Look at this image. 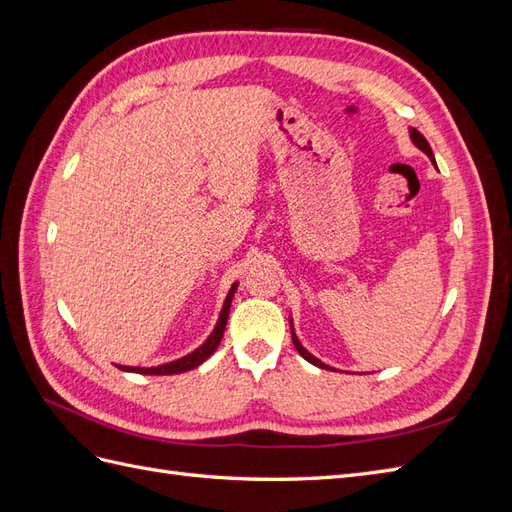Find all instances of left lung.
<instances>
[{"label":"left lung","instance_id":"left-lung-1","mask_svg":"<svg viewBox=\"0 0 512 512\" xmlns=\"http://www.w3.org/2000/svg\"><path fill=\"white\" fill-rule=\"evenodd\" d=\"M410 138H412V143L418 147V149H421V151H425L427 153V156H429V160L433 162V164H436V160H433V151H431V147H429V143L425 141V136L421 134V132H418V130H410ZM292 344H294V348H297L299 350V354L303 356V359L305 361H309V363H312V365H316V367H320V369H331L329 365H324L322 361H318L316 359V356H312V354H309L303 346H301V342H299V339H297V335H294V331H292Z\"/></svg>","mask_w":512,"mask_h":512}]
</instances>
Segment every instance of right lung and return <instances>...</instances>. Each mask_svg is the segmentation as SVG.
Segmentation results:
<instances>
[{
	"instance_id": "obj_1",
	"label": "right lung",
	"mask_w": 512,
	"mask_h": 512,
	"mask_svg": "<svg viewBox=\"0 0 512 512\" xmlns=\"http://www.w3.org/2000/svg\"><path fill=\"white\" fill-rule=\"evenodd\" d=\"M235 290H237V284H232L228 297L224 301V307L220 312V320L218 324H215L213 333L207 337V342L196 348L192 354L183 356V359L179 361H173V363H166V365H160V367H126V365H117L119 369L123 371H134V374H149V376H168V374H181V371H190L194 367H198L200 363H205L209 356L215 352V348L220 346L222 337H224V329H226V320H228V312H230V301L232 297H235Z\"/></svg>"
}]
</instances>
